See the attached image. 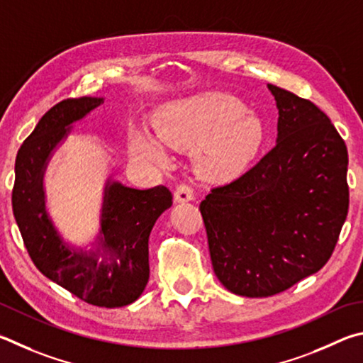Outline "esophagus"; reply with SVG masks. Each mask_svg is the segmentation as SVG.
Here are the masks:
<instances>
[{
    "instance_id": "34e87169",
    "label": "esophagus",
    "mask_w": 363,
    "mask_h": 363,
    "mask_svg": "<svg viewBox=\"0 0 363 363\" xmlns=\"http://www.w3.org/2000/svg\"><path fill=\"white\" fill-rule=\"evenodd\" d=\"M174 198H175L177 202H189V201H194V191H193V188L185 185V183H182V185L177 186Z\"/></svg>"
}]
</instances>
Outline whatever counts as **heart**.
I'll return each instance as SVG.
<instances>
[{"instance_id":"1","label":"heart","mask_w":363,"mask_h":363,"mask_svg":"<svg viewBox=\"0 0 363 363\" xmlns=\"http://www.w3.org/2000/svg\"><path fill=\"white\" fill-rule=\"evenodd\" d=\"M157 137L132 132L133 155L165 164V145L194 151V165L206 180L225 182L238 177L258 155L264 125L258 114L231 95L208 92L164 105L155 116Z\"/></svg>"}]
</instances>
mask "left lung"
<instances>
[{"label":"left lung","mask_w":363,"mask_h":363,"mask_svg":"<svg viewBox=\"0 0 363 363\" xmlns=\"http://www.w3.org/2000/svg\"><path fill=\"white\" fill-rule=\"evenodd\" d=\"M276 146L201 202L215 276L233 294L272 296L319 271L349 208L347 148L313 101L268 84Z\"/></svg>","instance_id":"8db88e82"}]
</instances>
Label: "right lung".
<instances>
[{"label":"right lung","instance_id":"obj_1","mask_svg":"<svg viewBox=\"0 0 363 363\" xmlns=\"http://www.w3.org/2000/svg\"><path fill=\"white\" fill-rule=\"evenodd\" d=\"M101 104V97L67 99L40 119L17 152L12 212L28 255L44 276L94 306L121 308L135 301L148 284L150 233L172 206V193L162 185L135 189L108 178L97 240L92 250H82L57 231L43 185L48 162L73 123Z\"/></svg>","mask_w":363,"mask_h":363}]
</instances>
